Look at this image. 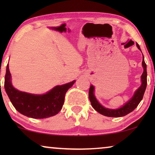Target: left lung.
<instances>
[{"label": "left lung", "mask_w": 155, "mask_h": 155, "mask_svg": "<svg viewBox=\"0 0 155 155\" xmlns=\"http://www.w3.org/2000/svg\"><path fill=\"white\" fill-rule=\"evenodd\" d=\"M136 45L137 48L140 50L138 44H136ZM142 65H143L144 71L141 75V86L137 89V90L135 92V94L130 99V101H128L124 107L118 109H109L102 107L95 98L94 95V87L91 85L90 90H89V99H90L92 107L99 114H102L104 116H109V117H120V116H126L130 113L131 111H133L138 106L140 102L143 99L144 93H145L146 87H147V65L144 61L143 56Z\"/></svg>", "instance_id": "obj_1"}]
</instances>
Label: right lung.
I'll use <instances>...</instances> for the list:
<instances>
[{"label": "right lung", "mask_w": 155, "mask_h": 155, "mask_svg": "<svg viewBox=\"0 0 155 155\" xmlns=\"http://www.w3.org/2000/svg\"><path fill=\"white\" fill-rule=\"evenodd\" d=\"M75 80L63 85L56 86L43 95H35L20 92L13 87L11 74L7 65L5 76V92L17 111L33 118H46L56 115L62 109L65 93L75 83Z\"/></svg>", "instance_id": "add662e5"}]
</instances>
